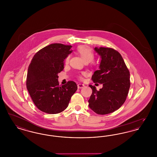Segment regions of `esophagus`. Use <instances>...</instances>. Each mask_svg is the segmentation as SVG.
Here are the masks:
<instances>
[{"label":"esophagus","mask_w":157,"mask_h":157,"mask_svg":"<svg viewBox=\"0 0 157 157\" xmlns=\"http://www.w3.org/2000/svg\"><path fill=\"white\" fill-rule=\"evenodd\" d=\"M84 86H85V85H84L83 84H81V83H79V84H78V89L82 88H83Z\"/></svg>","instance_id":"1"}]
</instances>
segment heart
Listing matches in <instances>:
<instances>
[{
  "mask_svg": "<svg viewBox=\"0 0 157 157\" xmlns=\"http://www.w3.org/2000/svg\"><path fill=\"white\" fill-rule=\"evenodd\" d=\"M78 52L79 53V55L81 56L85 62H90L94 59L95 55L94 53L93 52L92 49L90 48V47L86 46H80L78 48ZM70 55H68L66 57L65 59V63L67 64L69 62L70 59ZM85 75V73L82 72L81 74L78 75V77L81 79L82 78V76Z\"/></svg>",
  "mask_w": 157,
  "mask_h": 157,
  "instance_id": "heart-1",
  "label": "heart"
}]
</instances>
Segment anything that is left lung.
Wrapping results in <instances>:
<instances>
[{
	"label": "left lung",
	"instance_id": "left-lung-1",
	"mask_svg": "<svg viewBox=\"0 0 157 157\" xmlns=\"http://www.w3.org/2000/svg\"><path fill=\"white\" fill-rule=\"evenodd\" d=\"M101 56L99 70L92 76L94 83H102L97 90L95 86L88 101L90 108L99 115L113 112L124 104L130 88V74L121 55L111 48H95Z\"/></svg>",
	"mask_w": 157,
	"mask_h": 157
}]
</instances>
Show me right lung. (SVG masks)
<instances>
[{
    "label": "right lung",
    "instance_id": "1",
    "mask_svg": "<svg viewBox=\"0 0 157 157\" xmlns=\"http://www.w3.org/2000/svg\"><path fill=\"white\" fill-rule=\"evenodd\" d=\"M71 45L53 44L35 53L28 67L26 88L34 104L42 112L56 114L64 111L78 89L74 81L59 85L58 73L72 52Z\"/></svg>",
    "mask_w": 157,
    "mask_h": 157
}]
</instances>
